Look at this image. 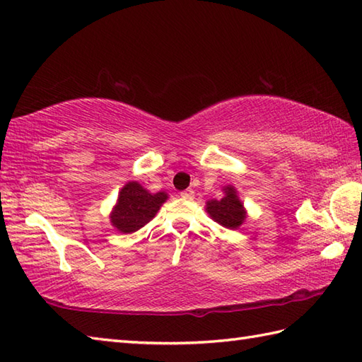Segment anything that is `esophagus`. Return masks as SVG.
Listing matches in <instances>:
<instances>
[{
  "instance_id": "34e87169",
  "label": "esophagus",
  "mask_w": 362,
  "mask_h": 362,
  "mask_svg": "<svg viewBox=\"0 0 362 362\" xmlns=\"http://www.w3.org/2000/svg\"><path fill=\"white\" fill-rule=\"evenodd\" d=\"M180 197L185 199V201H193V199H194V191L191 189V188H189V189H185V191H182Z\"/></svg>"
}]
</instances>
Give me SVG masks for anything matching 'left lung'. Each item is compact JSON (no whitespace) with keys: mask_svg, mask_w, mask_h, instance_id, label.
<instances>
[{"mask_svg":"<svg viewBox=\"0 0 362 362\" xmlns=\"http://www.w3.org/2000/svg\"><path fill=\"white\" fill-rule=\"evenodd\" d=\"M222 191H224V197L211 199L206 202L205 211L219 226L236 230L244 224L245 218H247V210L244 209V204L238 197V191L233 185H227L222 188Z\"/></svg>","mask_w":362,"mask_h":362,"instance_id":"8db88e82","label":"left lung"}]
</instances>
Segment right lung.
<instances>
[{
	"label": "right lung",
	"mask_w": 362,
	"mask_h": 362,
	"mask_svg": "<svg viewBox=\"0 0 362 362\" xmlns=\"http://www.w3.org/2000/svg\"><path fill=\"white\" fill-rule=\"evenodd\" d=\"M168 193H149L138 182H127L118 193V201L110 211L112 226L121 233H134L156 218Z\"/></svg>",
	"instance_id": "add662e5"
}]
</instances>
